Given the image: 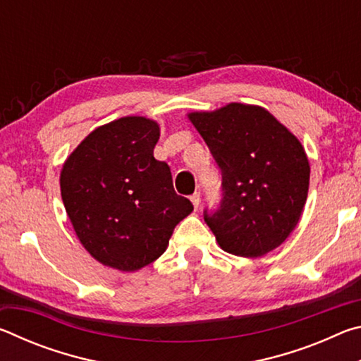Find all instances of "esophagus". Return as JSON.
<instances>
[{"label": "esophagus", "instance_id": "obj_1", "mask_svg": "<svg viewBox=\"0 0 361 361\" xmlns=\"http://www.w3.org/2000/svg\"><path fill=\"white\" fill-rule=\"evenodd\" d=\"M191 202H192V205H194V209H197L199 204H200V194H199V192H194V194L191 195Z\"/></svg>", "mask_w": 361, "mask_h": 361}]
</instances>
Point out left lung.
Instances as JSON below:
<instances>
[{
	"mask_svg": "<svg viewBox=\"0 0 361 361\" xmlns=\"http://www.w3.org/2000/svg\"><path fill=\"white\" fill-rule=\"evenodd\" d=\"M223 175L221 207L205 223L224 252L259 258L282 245L307 200L301 142L266 108L228 103L188 113Z\"/></svg>",
	"mask_w": 361,
	"mask_h": 361,
	"instance_id": "1",
	"label": "left lung"
}]
</instances>
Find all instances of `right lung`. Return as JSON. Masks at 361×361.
Wrapping results in <instances>:
<instances>
[{
  "instance_id": "add662e5",
  "label": "right lung",
  "mask_w": 361,
  "mask_h": 361,
  "mask_svg": "<svg viewBox=\"0 0 361 361\" xmlns=\"http://www.w3.org/2000/svg\"><path fill=\"white\" fill-rule=\"evenodd\" d=\"M156 121L126 116L97 127L66 157L60 192L73 229L100 264L135 272L166 252L192 204L154 159Z\"/></svg>"
}]
</instances>
